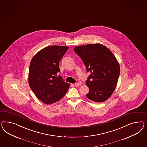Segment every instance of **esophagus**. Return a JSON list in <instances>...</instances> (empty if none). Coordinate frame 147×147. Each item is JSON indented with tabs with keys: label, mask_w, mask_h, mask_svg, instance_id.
Listing matches in <instances>:
<instances>
[{
	"label": "esophagus",
	"mask_w": 147,
	"mask_h": 147,
	"mask_svg": "<svg viewBox=\"0 0 147 147\" xmlns=\"http://www.w3.org/2000/svg\"><path fill=\"white\" fill-rule=\"evenodd\" d=\"M75 85L76 86H80L81 85V84L80 83H76L75 84Z\"/></svg>",
	"instance_id": "34e87169"
}]
</instances>
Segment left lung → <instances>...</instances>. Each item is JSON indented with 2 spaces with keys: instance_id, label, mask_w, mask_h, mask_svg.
<instances>
[{
  "instance_id": "8db88e82",
  "label": "left lung",
  "mask_w": 147,
  "mask_h": 147,
  "mask_svg": "<svg viewBox=\"0 0 147 147\" xmlns=\"http://www.w3.org/2000/svg\"><path fill=\"white\" fill-rule=\"evenodd\" d=\"M74 51L91 74L86 80L89 99L101 102L107 100L117 86L120 68L111 51L100 43L76 46Z\"/></svg>"
}]
</instances>
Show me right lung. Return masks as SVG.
Returning <instances> with one entry per match:
<instances>
[{
  "instance_id": "add662e5",
  "label": "right lung",
  "mask_w": 147,
  "mask_h": 147,
  "mask_svg": "<svg viewBox=\"0 0 147 147\" xmlns=\"http://www.w3.org/2000/svg\"><path fill=\"white\" fill-rule=\"evenodd\" d=\"M69 49L68 47L51 46L39 51L30 63L28 83L39 100L51 104L61 99L69 88L59 72V62Z\"/></svg>"
}]
</instances>
